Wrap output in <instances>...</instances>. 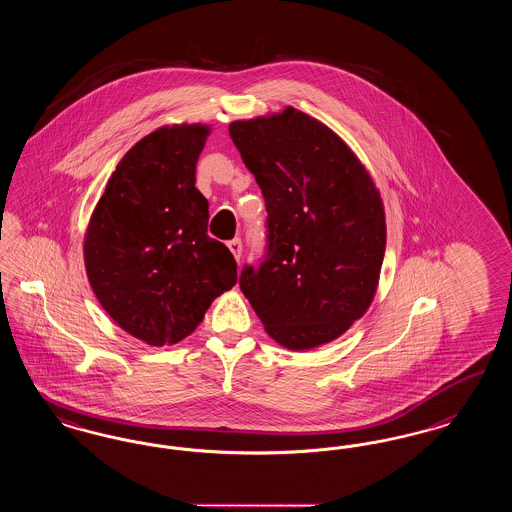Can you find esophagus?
Instances as JSON below:
<instances>
[{
	"instance_id": "obj_1",
	"label": "esophagus",
	"mask_w": 512,
	"mask_h": 512,
	"mask_svg": "<svg viewBox=\"0 0 512 512\" xmlns=\"http://www.w3.org/2000/svg\"><path fill=\"white\" fill-rule=\"evenodd\" d=\"M228 249L232 251V255H234V259L240 263V259H242V240L240 238H234V240H230L228 242Z\"/></svg>"
}]
</instances>
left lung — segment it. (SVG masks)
Listing matches in <instances>:
<instances>
[{"label":"left lung","mask_w":512,"mask_h":512,"mask_svg":"<svg viewBox=\"0 0 512 512\" xmlns=\"http://www.w3.org/2000/svg\"><path fill=\"white\" fill-rule=\"evenodd\" d=\"M228 133L268 213L265 257L242 268V293L282 347L337 339L377 291L387 246L379 190L347 144L291 106Z\"/></svg>","instance_id":"obj_1"}]
</instances>
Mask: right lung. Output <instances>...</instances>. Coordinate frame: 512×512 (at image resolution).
<instances>
[{
  "label": "right lung",
  "mask_w": 512,
  "mask_h": 512,
  "mask_svg": "<svg viewBox=\"0 0 512 512\" xmlns=\"http://www.w3.org/2000/svg\"><path fill=\"white\" fill-rule=\"evenodd\" d=\"M209 127H160L106 183L87 226L89 284L110 318L152 347L183 341L238 282L230 249L207 236L196 162Z\"/></svg>",
  "instance_id": "add662e5"
}]
</instances>
